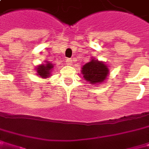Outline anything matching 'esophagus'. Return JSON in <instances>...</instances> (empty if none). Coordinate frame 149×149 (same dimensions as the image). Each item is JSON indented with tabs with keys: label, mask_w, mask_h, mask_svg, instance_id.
Listing matches in <instances>:
<instances>
[{
	"label": "esophagus",
	"mask_w": 149,
	"mask_h": 149,
	"mask_svg": "<svg viewBox=\"0 0 149 149\" xmlns=\"http://www.w3.org/2000/svg\"><path fill=\"white\" fill-rule=\"evenodd\" d=\"M66 63H67V65H71L72 64V60L71 58H67V59H66Z\"/></svg>",
	"instance_id": "34e87169"
}]
</instances>
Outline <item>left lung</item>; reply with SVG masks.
Returning <instances> with one entry per match:
<instances>
[{
  "mask_svg": "<svg viewBox=\"0 0 149 149\" xmlns=\"http://www.w3.org/2000/svg\"><path fill=\"white\" fill-rule=\"evenodd\" d=\"M82 72L85 80L91 84H97L104 82L106 79L109 73V68L103 62L92 59L83 66Z\"/></svg>",
  "mask_w": 149,
  "mask_h": 149,
  "instance_id": "1",
  "label": "left lung"
}]
</instances>
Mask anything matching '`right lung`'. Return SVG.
Here are the masks:
<instances>
[{
  "mask_svg": "<svg viewBox=\"0 0 149 149\" xmlns=\"http://www.w3.org/2000/svg\"><path fill=\"white\" fill-rule=\"evenodd\" d=\"M52 65L51 64H45V65H40L38 68H37V72H38V75L40 76L41 77L43 78H45V77H48L50 76V73H51V70L52 68Z\"/></svg>",
  "mask_w": 149,
  "mask_h": 149,
  "instance_id": "right-lung-1",
  "label": "right lung"
}]
</instances>
